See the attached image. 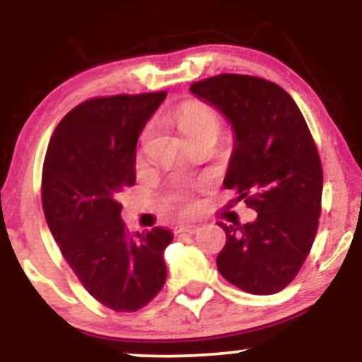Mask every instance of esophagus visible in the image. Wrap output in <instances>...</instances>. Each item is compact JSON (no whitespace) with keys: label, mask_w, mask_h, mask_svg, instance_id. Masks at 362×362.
I'll return each mask as SVG.
<instances>
[{"label":"esophagus","mask_w":362,"mask_h":362,"mask_svg":"<svg viewBox=\"0 0 362 362\" xmlns=\"http://www.w3.org/2000/svg\"><path fill=\"white\" fill-rule=\"evenodd\" d=\"M199 231V226L197 224H178L175 226V235H182V233H189V235H194Z\"/></svg>","instance_id":"34e87169"}]
</instances>
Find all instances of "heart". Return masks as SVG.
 <instances>
[{
	"instance_id": "1",
	"label": "heart",
	"mask_w": 362,
	"mask_h": 362,
	"mask_svg": "<svg viewBox=\"0 0 362 362\" xmlns=\"http://www.w3.org/2000/svg\"><path fill=\"white\" fill-rule=\"evenodd\" d=\"M173 117H175L178 129L184 132L187 139H194L204 134L218 136L219 127H221V119H219L218 112L204 102H184L175 110ZM175 201L184 211H190L194 207V202L184 192H178L175 195Z\"/></svg>"
}]
</instances>
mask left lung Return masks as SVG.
<instances>
[{
    "instance_id": "1",
    "label": "left lung",
    "mask_w": 362,
    "mask_h": 362,
    "mask_svg": "<svg viewBox=\"0 0 362 362\" xmlns=\"http://www.w3.org/2000/svg\"><path fill=\"white\" fill-rule=\"evenodd\" d=\"M190 91L231 122L223 184L257 211L252 223H218L226 233L218 271L245 293H279L305 264L322 213V161L308 124L288 91L264 78L224 73Z\"/></svg>"
}]
</instances>
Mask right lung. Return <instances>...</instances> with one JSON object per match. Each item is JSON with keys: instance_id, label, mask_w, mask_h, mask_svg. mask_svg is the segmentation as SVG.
I'll list each match as a JSON object with an SVG mask.
<instances>
[{"instance_id": "add662e5", "label": "right lung", "mask_w": 362, "mask_h": 362, "mask_svg": "<svg viewBox=\"0 0 362 362\" xmlns=\"http://www.w3.org/2000/svg\"><path fill=\"white\" fill-rule=\"evenodd\" d=\"M167 91L98 97L76 105L54 131L42 167V207L69 267L107 308L132 313L167 279L172 231L129 233L119 195L136 182V144Z\"/></svg>"}]
</instances>
